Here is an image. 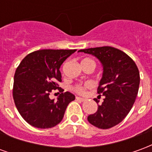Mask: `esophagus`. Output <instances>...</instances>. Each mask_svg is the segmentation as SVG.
<instances>
[{"instance_id":"esophagus-1","label":"esophagus","mask_w":152,"mask_h":152,"mask_svg":"<svg viewBox=\"0 0 152 152\" xmlns=\"http://www.w3.org/2000/svg\"><path fill=\"white\" fill-rule=\"evenodd\" d=\"M76 99L77 101H80V102H85L86 101V99H82V98H80V97H76Z\"/></svg>"}]
</instances>
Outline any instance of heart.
<instances>
[{"mask_svg": "<svg viewBox=\"0 0 152 152\" xmlns=\"http://www.w3.org/2000/svg\"><path fill=\"white\" fill-rule=\"evenodd\" d=\"M81 66L84 65V64H86V63H92L94 64V66H95V62L91 58H84V59L81 60ZM91 86V84L90 83H86V84H77L76 86H73V90L75 91L77 94H85L86 91V89L89 88Z\"/></svg>", "mask_w": 152, "mask_h": 152, "instance_id": "heart-1", "label": "heart"}]
</instances>
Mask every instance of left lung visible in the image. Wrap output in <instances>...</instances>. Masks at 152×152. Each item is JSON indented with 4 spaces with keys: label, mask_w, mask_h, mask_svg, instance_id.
<instances>
[{
    "label": "left lung",
    "mask_w": 152,
    "mask_h": 152,
    "mask_svg": "<svg viewBox=\"0 0 152 152\" xmlns=\"http://www.w3.org/2000/svg\"><path fill=\"white\" fill-rule=\"evenodd\" d=\"M79 52L94 55L103 66L98 88V94L104 97L103 102L95 113L88 116V121L102 129L114 127L126 117L135 102L140 83L137 65L128 54L112 46L89 48Z\"/></svg>",
    "instance_id": "1"
}]
</instances>
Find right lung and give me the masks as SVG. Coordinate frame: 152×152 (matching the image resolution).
Returning a JSON list of instances; mask_svg holds the SVG:
<instances>
[{"instance_id": "add662e5", "label": "right lung", "mask_w": 152, "mask_h": 152, "mask_svg": "<svg viewBox=\"0 0 152 152\" xmlns=\"http://www.w3.org/2000/svg\"><path fill=\"white\" fill-rule=\"evenodd\" d=\"M76 50H40L30 53L15 71L13 98L19 114L39 129L54 127L63 120L67 105L75 100L72 93L60 94L57 101L49 95L61 89L59 68Z\"/></svg>"}]
</instances>
